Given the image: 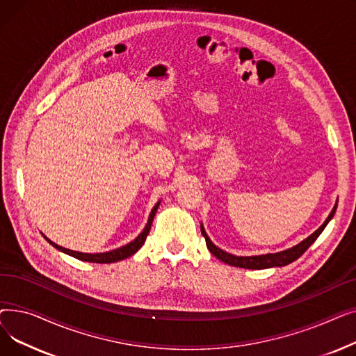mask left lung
Listing matches in <instances>:
<instances>
[{
  "label": "left lung",
  "instance_id": "8db88e82",
  "mask_svg": "<svg viewBox=\"0 0 356 356\" xmlns=\"http://www.w3.org/2000/svg\"><path fill=\"white\" fill-rule=\"evenodd\" d=\"M336 208H338V202H336V204L333 207V209H332L330 215L327 216V219L323 222V225L317 231H314L310 236L303 239L300 244H297V245H294V247H291V248H289L286 251L275 252V254L252 255V257H236V255L228 254L227 251L218 248L213 244V242L209 239L207 232H204V228L202 225H200V231H202V235L204 236V239H207V247L211 251V254H213L218 259L223 261V263H225V264H229V266H234V267H241V268H250V270H263V268H270V267H283V266H287V264L293 263V261H296L298 257H302L306 252V250L317 239V236H319L323 232V229L326 228V225L330 222V219L333 218V215L336 212Z\"/></svg>",
  "mask_w": 356,
  "mask_h": 356
}]
</instances>
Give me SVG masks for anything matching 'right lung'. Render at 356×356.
Here are the masks:
<instances>
[{"label":"right lung","instance_id":"obj_1","mask_svg":"<svg viewBox=\"0 0 356 356\" xmlns=\"http://www.w3.org/2000/svg\"><path fill=\"white\" fill-rule=\"evenodd\" d=\"M160 207V202H157L154 204V208L152 209V213H149L148 216V220H147V225L145 228L143 229V232L134 239L131 241L129 244L121 247V248H117V250H112V251H108V252H99V254H86V252H78V251H72V250H67V248H63L58 244H54V242H51L49 238H46L49 241V244H51L56 250H59L67 255H72L74 258L78 259H82V261H88V263H98V264H109V263H117V261H121V259H125L128 257H131L133 254H136L145 242V238L149 232V228H152V223H153V219H154V215L157 212Z\"/></svg>","mask_w":356,"mask_h":356}]
</instances>
